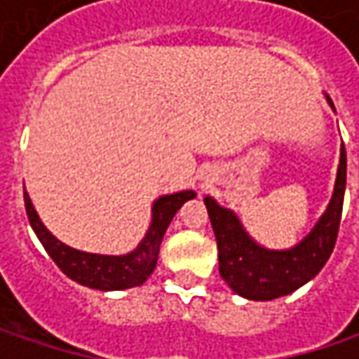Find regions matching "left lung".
I'll list each match as a JSON object with an SVG mask.
<instances>
[{
    "label": "left lung",
    "mask_w": 359,
    "mask_h": 359,
    "mask_svg": "<svg viewBox=\"0 0 359 359\" xmlns=\"http://www.w3.org/2000/svg\"><path fill=\"white\" fill-rule=\"evenodd\" d=\"M344 191L346 147L341 145L336 189L325 214L306 240L285 252L259 248L241 228L236 215L217 205L212 198H205L203 201L217 241L219 276L238 296L255 302L276 299L296 292L324 268L327 257L334 252L341 219Z\"/></svg>",
    "instance_id": "left-lung-1"
}]
</instances>
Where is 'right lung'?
Instances as JSON below:
<instances>
[{
	"instance_id": "obj_1",
	"label": "right lung",
	"mask_w": 359,
	"mask_h": 359,
	"mask_svg": "<svg viewBox=\"0 0 359 359\" xmlns=\"http://www.w3.org/2000/svg\"><path fill=\"white\" fill-rule=\"evenodd\" d=\"M191 198H196V191H191V189L159 198L154 203L151 226L147 229L142 243L131 254L100 255L79 252V250H74L60 240H55L35 214L29 196L23 191L27 219L34 228L35 236L41 241V245L46 248L49 257L55 262V266L62 269L69 280L93 287V290H102V292L135 287V285H142L151 276V271L158 264L159 243L163 240L165 229L170 226L175 212Z\"/></svg>"
}]
</instances>
